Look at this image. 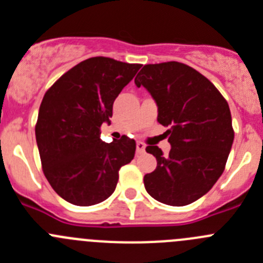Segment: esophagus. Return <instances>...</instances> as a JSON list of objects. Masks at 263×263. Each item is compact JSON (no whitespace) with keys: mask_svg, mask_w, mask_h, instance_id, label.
<instances>
[{"mask_svg":"<svg viewBox=\"0 0 263 263\" xmlns=\"http://www.w3.org/2000/svg\"><path fill=\"white\" fill-rule=\"evenodd\" d=\"M145 148H146L145 143L137 142V153H138V154H143V153H145Z\"/></svg>","mask_w":263,"mask_h":263,"instance_id":"obj_1","label":"esophagus"}]
</instances>
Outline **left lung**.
Returning a JSON list of instances; mask_svg holds the SVG:
<instances>
[{
  "label": "left lung",
  "mask_w": 263,
  "mask_h": 263,
  "mask_svg": "<svg viewBox=\"0 0 263 263\" xmlns=\"http://www.w3.org/2000/svg\"><path fill=\"white\" fill-rule=\"evenodd\" d=\"M158 106V122L171 145L168 155L158 146L146 152L157 168L143 178L147 194L174 206L191 204L210 191L224 173L234 139L227 100L205 76L179 62L146 64L134 79Z\"/></svg>",
  "instance_id": "8db88e82"
}]
</instances>
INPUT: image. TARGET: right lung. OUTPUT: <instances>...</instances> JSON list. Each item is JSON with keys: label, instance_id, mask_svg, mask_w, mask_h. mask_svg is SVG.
<instances>
[{"label": "right lung", "instance_id": "right-lung-1", "mask_svg": "<svg viewBox=\"0 0 263 263\" xmlns=\"http://www.w3.org/2000/svg\"><path fill=\"white\" fill-rule=\"evenodd\" d=\"M141 64L89 58L60 76L45 93L35 126L43 173L60 197L80 206L106 200L118 171L132 162L136 141L122 136L110 143L100 127L110 124L113 103Z\"/></svg>", "mask_w": 263, "mask_h": 263}]
</instances>
